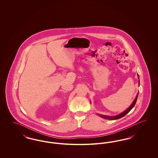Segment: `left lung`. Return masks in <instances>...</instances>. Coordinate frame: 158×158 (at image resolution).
<instances>
[{
    "instance_id": "8db88e82",
    "label": "left lung",
    "mask_w": 158,
    "mask_h": 158,
    "mask_svg": "<svg viewBox=\"0 0 158 158\" xmlns=\"http://www.w3.org/2000/svg\"><path fill=\"white\" fill-rule=\"evenodd\" d=\"M137 76H138L139 81V75H137ZM139 85H140V81H139ZM137 97H138V94H137V95L136 97H135V100L133 101V103L131 104V105H130V106L127 109L126 111H124V112L121 113V114H118V115H115V116H107V115H100V114H98V115L99 116H100L101 117L103 118H105V119H108V120H117V119H119V118H122L123 117L125 116V115H126L128 112H130V110H131L134 107V106L135 105V102H136V101H137Z\"/></svg>"
}]
</instances>
